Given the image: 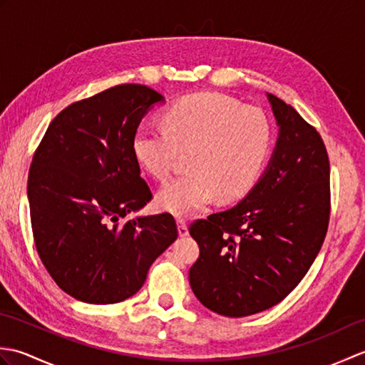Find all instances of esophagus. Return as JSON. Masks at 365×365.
<instances>
[{"instance_id": "34e87169", "label": "esophagus", "mask_w": 365, "mask_h": 365, "mask_svg": "<svg viewBox=\"0 0 365 365\" xmlns=\"http://www.w3.org/2000/svg\"><path fill=\"white\" fill-rule=\"evenodd\" d=\"M178 235L180 237H187L190 232H188V224L185 220H178Z\"/></svg>"}]
</instances>
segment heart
I'll list each match as a JSON object with an SVG mask.
<instances>
[{
	"label": "heart",
	"instance_id": "obj_1",
	"mask_svg": "<svg viewBox=\"0 0 365 365\" xmlns=\"http://www.w3.org/2000/svg\"><path fill=\"white\" fill-rule=\"evenodd\" d=\"M165 128L139 127L131 150L155 180L169 178L178 153H188L190 174L161 188L157 205L188 216L212 204L243 197L259 180L273 145V125L260 108L240 100L199 92L185 96L163 113Z\"/></svg>",
	"mask_w": 365,
	"mask_h": 365
}]
</instances>
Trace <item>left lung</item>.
<instances>
[{"label":"left lung","instance_id":"8db88e82","mask_svg":"<svg viewBox=\"0 0 365 365\" xmlns=\"http://www.w3.org/2000/svg\"><path fill=\"white\" fill-rule=\"evenodd\" d=\"M279 125L267 173L242 202L196 220V298L224 317L276 306L297 287L324 242L331 213L329 158L315 127L268 94Z\"/></svg>","mask_w":365,"mask_h":365}]
</instances>
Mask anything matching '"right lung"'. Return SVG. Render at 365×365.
Returning <instances> with one entry per match:
<instances>
[{
    "mask_svg": "<svg viewBox=\"0 0 365 365\" xmlns=\"http://www.w3.org/2000/svg\"><path fill=\"white\" fill-rule=\"evenodd\" d=\"M161 100L144 84L98 92L64 108L34 152L28 197L36 250L75 299L114 304L133 297L178 235L170 213L125 220L152 199L131 141Z\"/></svg>",
    "mask_w": 365,
    "mask_h": 365,
    "instance_id": "add662e5",
    "label": "right lung"
}]
</instances>
